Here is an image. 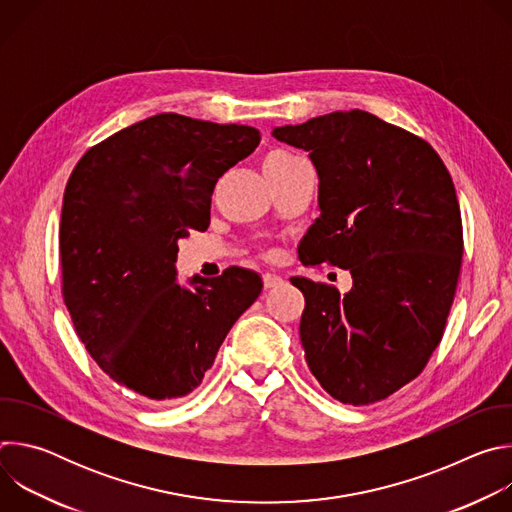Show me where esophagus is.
<instances>
[{"label":"esophagus","instance_id":"obj_1","mask_svg":"<svg viewBox=\"0 0 512 512\" xmlns=\"http://www.w3.org/2000/svg\"><path fill=\"white\" fill-rule=\"evenodd\" d=\"M263 285H265V289L279 287V285H283V277H281V275H275V273H265V275H263Z\"/></svg>","mask_w":512,"mask_h":512}]
</instances>
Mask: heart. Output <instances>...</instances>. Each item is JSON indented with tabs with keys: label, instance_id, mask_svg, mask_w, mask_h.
I'll return each instance as SVG.
<instances>
[{
	"label": "heart",
	"instance_id": "1",
	"mask_svg": "<svg viewBox=\"0 0 512 512\" xmlns=\"http://www.w3.org/2000/svg\"><path fill=\"white\" fill-rule=\"evenodd\" d=\"M267 158H279V160H283V158H291L289 154H271V156H267Z\"/></svg>",
	"mask_w": 512,
	"mask_h": 512
}]
</instances>
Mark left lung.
I'll return each instance as SVG.
<instances>
[{
    "label": "left lung",
    "mask_w": 512,
    "mask_h": 512,
    "mask_svg": "<svg viewBox=\"0 0 512 512\" xmlns=\"http://www.w3.org/2000/svg\"><path fill=\"white\" fill-rule=\"evenodd\" d=\"M273 137L306 150L320 178V218L300 261L352 275L344 296L291 277L306 298L308 367L340 403L387 399L425 369L456 296L464 237L452 176L425 139L360 109Z\"/></svg>",
    "instance_id": "8db88e82"
}]
</instances>
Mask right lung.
<instances>
[{
	"instance_id": "right-lung-1",
	"label": "right lung",
	"mask_w": 512,
	"mask_h": 512,
	"mask_svg": "<svg viewBox=\"0 0 512 512\" xmlns=\"http://www.w3.org/2000/svg\"><path fill=\"white\" fill-rule=\"evenodd\" d=\"M259 129L160 113L103 139L72 170L60 216L62 296L75 330L117 385L150 399L192 393L239 316L259 298L255 271L176 281L178 239L210 225L227 170Z\"/></svg>"
}]
</instances>
